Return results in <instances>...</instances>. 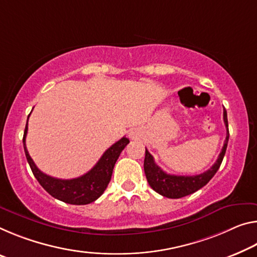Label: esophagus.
<instances>
[{
  "mask_svg": "<svg viewBox=\"0 0 257 257\" xmlns=\"http://www.w3.org/2000/svg\"><path fill=\"white\" fill-rule=\"evenodd\" d=\"M133 136H134V135H133V134H132V133H130V137H133Z\"/></svg>",
  "mask_w": 257,
  "mask_h": 257,
  "instance_id": "1",
  "label": "esophagus"
}]
</instances>
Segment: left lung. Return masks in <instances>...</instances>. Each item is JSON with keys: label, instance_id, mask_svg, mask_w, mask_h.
I'll use <instances>...</instances> for the list:
<instances>
[{"label": "left lung", "instance_id": "8db88e82", "mask_svg": "<svg viewBox=\"0 0 257 257\" xmlns=\"http://www.w3.org/2000/svg\"><path fill=\"white\" fill-rule=\"evenodd\" d=\"M223 119L226 127V138L225 142H224L223 149L219 153L216 162L210 167V169L202 174L193 175V176H177V175L167 174L156 164L153 157L145 149L144 172L150 186L159 194L170 199L183 198L185 195L194 193L195 191L205 186L216 174L219 166L222 164L223 158L225 156L227 142H229V124H227V114L225 108L223 111Z\"/></svg>", "mask_w": 257, "mask_h": 257}]
</instances>
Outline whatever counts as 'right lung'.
<instances>
[{
    "label": "right lung",
    "instance_id": "add662e5",
    "mask_svg": "<svg viewBox=\"0 0 257 257\" xmlns=\"http://www.w3.org/2000/svg\"><path fill=\"white\" fill-rule=\"evenodd\" d=\"M27 129L28 127L26 124L23 138L24 150H25L26 159L35 178L49 194L71 205H88L97 200L104 193L111 181L114 165L122 150L129 143L127 137H122L120 141H117L111 148L105 151L98 162L87 174L77 178H72V180H60V178L51 177L42 173L34 164L33 159L28 154L25 144Z\"/></svg>",
    "mask_w": 257,
    "mask_h": 257
}]
</instances>
